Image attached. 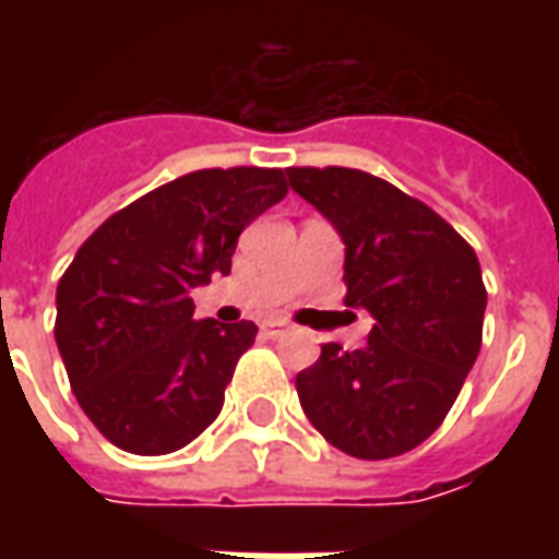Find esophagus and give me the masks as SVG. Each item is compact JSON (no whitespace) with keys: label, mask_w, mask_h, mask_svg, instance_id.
I'll return each mask as SVG.
<instances>
[{"label":"esophagus","mask_w":559,"mask_h":559,"mask_svg":"<svg viewBox=\"0 0 559 559\" xmlns=\"http://www.w3.org/2000/svg\"><path fill=\"white\" fill-rule=\"evenodd\" d=\"M260 332H263L266 338H284V335L290 332V326H287L284 320H266V323L260 326Z\"/></svg>","instance_id":"34e87169"}]
</instances>
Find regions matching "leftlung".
<instances>
[{
    "instance_id": "left-lung-1",
    "label": "left lung",
    "mask_w": 559,
    "mask_h": 559,
    "mask_svg": "<svg viewBox=\"0 0 559 559\" xmlns=\"http://www.w3.org/2000/svg\"><path fill=\"white\" fill-rule=\"evenodd\" d=\"M287 179L344 242V305L374 317L365 347L323 344L299 371L305 416L353 457L404 455L440 428L479 356L488 293L476 251L371 173L290 167Z\"/></svg>"
}]
</instances>
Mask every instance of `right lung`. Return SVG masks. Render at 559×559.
Listing matches in <instances>:
<instances>
[{
	"mask_svg": "<svg viewBox=\"0 0 559 559\" xmlns=\"http://www.w3.org/2000/svg\"><path fill=\"white\" fill-rule=\"evenodd\" d=\"M281 170H197L104 221L56 287V347L92 425L134 455H167L224 407L251 320H194L191 290L230 275L239 233L281 203Z\"/></svg>",
	"mask_w": 559,
	"mask_h": 559,
	"instance_id": "1",
	"label": "right lung"
}]
</instances>
